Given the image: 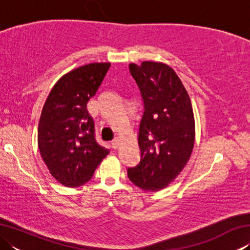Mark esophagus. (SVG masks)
Listing matches in <instances>:
<instances>
[{
	"instance_id": "1",
	"label": "esophagus",
	"mask_w": 250,
	"mask_h": 250,
	"mask_svg": "<svg viewBox=\"0 0 250 250\" xmlns=\"http://www.w3.org/2000/svg\"><path fill=\"white\" fill-rule=\"evenodd\" d=\"M119 145H120V140L118 138H116L115 140H113L112 142H111V146H112V149H118V147H119Z\"/></svg>"
}]
</instances>
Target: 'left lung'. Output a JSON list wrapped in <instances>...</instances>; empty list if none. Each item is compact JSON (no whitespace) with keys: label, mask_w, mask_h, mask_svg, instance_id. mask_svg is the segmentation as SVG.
Returning <instances> with one entry per match:
<instances>
[{"label":"left lung","mask_w":250,"mask_h":250,"mask_svg":"<svg viewBox=\"0 0 250 250\" xmlns=\"http://www.w3.org/2000/svg\"><path fill=\"white\" fill-rule=\"evenodd\" d=\"M140 88L145 112L139 128L140 162L128 168L129 180L145 191L166 188L183 171L195 143L189 96L174 69L158 62L130 64Z\"/></svg>","instance_id":"8db88e82"}]
</instances>
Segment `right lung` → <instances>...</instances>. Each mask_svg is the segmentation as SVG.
Listing matches in <instances>:
<instances>
[{
	"mask_svg": "<svg viewBox=\"0 0 250 250\" xmlns=\"http://www.w3.org/2000/svg\"><path fill=\"white\" fill-rule=\"evenodd\" d=\"M111 64L92 62L65 74L46 99L37 143L49 173L67 188L89 181L109 150L95 139L87 103L96 95Z\"/></svg>",
	"mask_w": 250,
	"mask_h": 250,
	"instance_id": "add662e5",
	"label": "right lung"
}]
</instances>
